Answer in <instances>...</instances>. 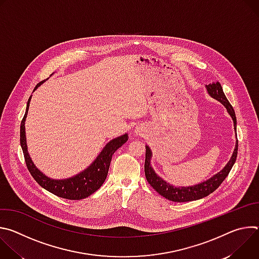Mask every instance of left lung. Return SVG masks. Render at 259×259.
<instances>
[{
    "label": "left lung",
    "instance_id": "1",
    "mask_svg": "<svg viewBox=\"0 0 259 259\" xmlns=\"http://www.w3.org/2000/svg\"><path fill=\"white\" fill-rule=\"evenodd\" d=\"M206 88H207V91L210 94V96L217 99L218 101H220L226 106L229 114L231 115V117L234 121V126H235V130H236L237 119H236L235 110H234L232 104L229 102L228 98L226 97L220 83L216 82V83L206 85ZM237 156H238V140H237L235 151H234V154H233L231 160L229 161L227 166L220 172L215 174L210 179H208L202 183L196 184V186H194V187L175 188L173 186H170L169 183H167L165 180H163L161 177H159L155 173V171L151 167L152 151L150 150L149 146H145L144 173H145L147 182L151 184L155 191H157V193H159L164 198H166L170 201H173V202H190V201H195V200L205 198L208 195H210L211 193H213L215 190H217L220 184L223 183L224 180L227 178L230 171L232 170V168L237 160Z\"/></svg>",
    "mask_w": 259,
    "mask_h": 259
}]
</instances>
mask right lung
Wrapping results in <instances>:
<instances>
[{
  "label": "right lung",
  "mask_w": 259,
  "mask_h": 259,
  "mask_svg": "<svg viewBox=\"0 0 259 259\" xmlns=\"http://www.w3.org/2000/svg\"><path fill=\"white\" fill-rule=\"evenodd\" d=\"M43 82L44 81L40 82L38 85H36L34 87V90L38 88ZM30 98L31 96L28 98L25 114L20 124V144L22 147L24 161L26 163V167L28 171L30 172L33 179L38 182L42 188L54 194L55 196H58L60 198L67 199V200H82L89 197L90 195L95 193L103 184L114 153L128 140V135L124 134L120 137L113 139L112 141H109L105 145L100 155L92 163V165L89 166L85 171L81 172L80 174L70 177L68 179H62V180L51 179L46 175H44L43 173H41V171H39L38 168H35V166L33 165L27 153L24 122L27 115Z\"/></svg>",
  "instance_id": "right-lung-1"
}]
</instances>
